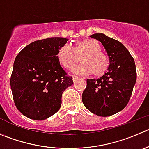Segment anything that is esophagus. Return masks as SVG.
Instances as JSON below:
<instances>
[{"label": "esophagus", "instance_id": "obj_1", "mask_svg": "<svg viewBox=\"0 0 149 149\" xmlns=\"http://www.w3.org/2000/svg\"><path fill=\"white\" fill-rule=\"evenodd\" d=\"M72 77H73V80H75L76 79L78 78V77H77V76H76V75H72Z\"/></svg>", "mask_w": 149, "mask_h": 149}]
</instances>
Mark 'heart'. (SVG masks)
<instances>
[{
    "label": "heart",
    "mask_w": 149,
    "mask_h": 149,
    "mask_svg": "<svg viewBox=\"0 0 149 149\" xmlns=\"http://www.w3.org/2000/svg\"><path fill=\"white\" fill-rule=\"evenodd\" d=\"M101 45L92 39H83L75 42L72 49L63 45L59 48L57 58L61 64L71 69L81 60V63L74 68L75 73L88 75L92 73L94 77H100L106 72L110 65L109 58L102 52Z\"/></svg>",
    "instance_id": "b5f03b06"
}]
</instances>
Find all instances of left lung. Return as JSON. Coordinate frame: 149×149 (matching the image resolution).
<instances>
[{
  "label": "left lung",
  "mask_w": 149,
  "mask_h": 149,
  "mask_svg": "<svg viewBox=\"0 0 149 149\" xmlns=\"http://www.w3.org/2000/svg\"><path fill=\"white\" fill-rule=\"evenodd\" d=\"M90 37L102 44L110 66L100 78L88 79L82 100L93 114L110 116L122 110L130 101L137 79L135 63L128 49L118 41L104 33H94Z\"/></svg>",
  "instance_id": "left-lung-1"
}]
</instances>
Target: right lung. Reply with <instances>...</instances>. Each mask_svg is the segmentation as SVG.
<instances>
[{
	"mask_svg": "<svg viewBox=\"0 0 149 149\" xmlns=\"http://www.w3.org/2000/svg\"><path fill=\"white\" fill-rule=\"evenodd\" d=\"M67 41L62 37L35 41L15 58L10 79L13 100L17 110L31 119L45 120L57 113L63 91L73 84L57 58Z\"/></svg>",
	"mask_w": 149,
	"mask_h": 149,
	"instance_id": "obj_1",
	"label": "right lung"
}]
</instances>
